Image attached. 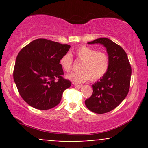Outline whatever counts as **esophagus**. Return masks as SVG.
I'll return each mask as SVG.
<instances>
[{
  "mask_svg": "<svg viewBox=\"0 0 148 148\" xmlns=\"http://www.w3.org/2000/svg\"><path fill=\"white\" fill-rule=\"evenodd\" d=\"M74 86H76V88H81V87H82V85H80V84H74Z\"/></svg>",
  "mask_w": 148,
  "mask_h": 148,
  "instance_id": "1",
  "label": "esophagus"
}]
</instances>
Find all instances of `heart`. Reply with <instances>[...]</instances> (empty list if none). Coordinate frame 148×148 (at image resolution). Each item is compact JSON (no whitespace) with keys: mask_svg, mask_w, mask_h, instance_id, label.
Here are the masks:
<instances>
[{"mask_svg":"<svg viewBox=\"0 0 148 148\" xmlns=\"http://www.w3.org/2000/svg\"><path fill=\"white\" fill-rule=\"evenodd\" d=\"M77 59L81 61L78 72L67 74V78L75 84L84 83L91 78L95 81L103 77L109 67V59L105 53L97 51L96 49L82 46L76 50ZM60 64L65 72H69L72 68L73 58L70 53L64 55L60 58Z\"/></svg>","mask_w":148,"mask_h":148,"instance_id":"b5f03b06","label":"heart"}]
</instances>
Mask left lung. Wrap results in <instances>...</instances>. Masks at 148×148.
Segmentation results:
<instances>
[{"label":"left lung","mask_w":148,"mask_h":148,"mask_svg":"<svg viewBox=\"0 0 148 148\" xmlns=\"http://www.w3.org/2000/svg\"><path fill=\"white\" fill-rule=\"evenodd\" d=\"M88 44H101L106 49L109 67L106 74L92 85V95L85 101L90 111L98 114L112 111L125 99L130 87L132 67L126 52L105 37Z\"/></svg>","instance_id":"obj_1"}]
</instances>
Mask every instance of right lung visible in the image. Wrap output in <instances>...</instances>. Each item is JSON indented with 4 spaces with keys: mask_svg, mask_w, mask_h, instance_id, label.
<instances>
[{
    "mask_svg": "<svg viewBox=\"0 0 148 148\" xmlns=\"http://www.w3.org/2000/svg\"><path fill=\"white\" fill-rule=\"evenodd\" d=\"M69 48L68 45L37 39L18 53L13 77L20 95L30 106L48 110L60 102L64 90L72 84L62 77L60 64Z\"/></svg>",
    "mask_w": 148,
    "mask_h": 148,
    "instance_id": "1",
    "label": "right lung"
}]
</instances>
